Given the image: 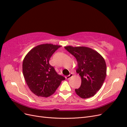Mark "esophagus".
<instances>
[{"label":"esophagus","instance_id":"1","mask_svg":"<svg viewBox=\"0 0 127 127\" xmlns=\"http://www.w3.org/2000/svg\"><path fill=\"white\" fill-rule=\"evenodd\" d=\"M72 76H73L72 74H70L68 76H66V79H70Z\"/></svg>","mask_w":127,"mask_h":127}]
</instances>
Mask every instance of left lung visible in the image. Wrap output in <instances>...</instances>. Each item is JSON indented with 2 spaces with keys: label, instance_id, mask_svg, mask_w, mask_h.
<instances>
[{
  "label": "left lung",
  "instance_id": "1",
  "mask_svg": "<svg viewBox=\"0 0 127 127\" xmlns=\"http://www.w3.org/2000/svg\"><path fill=\"white\" fill-rule=\"evenodd\" d=\"M64 48L77 61L76 72L81 77L80 87L75 89L76 94L82 98L91 97L96 93L104 82L106 75V66L102 56L92 49L85 47Z\"/></svg>",
  "mask_w": 127,
  "mask_h": 127
}]
</instances>
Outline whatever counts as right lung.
<instances>
[{
    "label": "right lung",
    "instance_id": "add662e5",
    "mask_svg": "<svg viewBox=\"0 0 127 127\" xmlns=\"http://www.w3.org/2000/svg\"><path fill=\"white\" fill-rule=\"evenodd\" d=\"M60 45L41 44L28 52L23 62V73L30 90L37 96L47 97L55 93L65 79L58 74L49 60Z\"/></svg>",
    "mask_w": 127,
    "mask_h": 127
}]
</instances>
